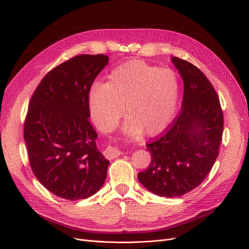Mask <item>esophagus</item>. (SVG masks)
<instances>
[{
    "label": "esophagus",
    "mask_w": 249,
    "mask_h": 249,
    "mask_svg": "<svg viewBox=\"0 0 249 249\" xmlns=\"http://www.w3.org/2000/svg\"><path fill=\"white\" fill-rule=\"evenodd\" d=\"M119 154H120V150L116 147H112V146H108L104 151V155L109 160L117 158Z\"/></svg>",
    "instance_id": "esophagus-1"
}]
</instances>
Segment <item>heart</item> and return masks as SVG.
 Returning <instances> with one entry per match:
<instances>
[{
	"instance_id": "b5f03b06",
	"label": "heart",
	"mask_w": 249,
	"mask_h": 249,
	"mask_svg": "<svg viewBox=\"0 0 249 249\" xmlns=\"http://www.w3.org/2000/svg\"><path fill=\"white\" fill-rule=\"evenodd\" d=\"M178 96L176 72L134 59L118 65L108 83L95 82L89 91L90 115L97 127L110 132L125 112L123 131L131 136L142 132L158 135L171 123Z\"/></svg>"
}]
</instances>
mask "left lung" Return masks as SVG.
Wrapping results in <instances>:
<instances>
[{
    "label": "left lung",
    "instance_id": "1",
    "mask_svg": "<svg viewBox=\"0 0 249 249\" xmlns=\"http://www.w3.org/2000/svg\"><path fill=\"white\" fill-rule=\"evenodd\" d=\"M184 81L179 114L159 139L147 144L151 161L138 179L160 197H180L197 188L219 154L223 113L215 89L191 62L172 57Z\"/></svg>",
    "mask_w": 249,
    "mask_h": 249
}]
</instances>
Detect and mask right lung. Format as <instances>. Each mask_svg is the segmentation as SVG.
I'll return each mask as SVG.
<instances>
[{
  "mask_svg": "<svg viewBox=\"0 0 249 249\" xmlns=\"http://www.w3.org/2000/svg\"><path fill=\"white\" fill-rule=\"evenodd\" d=\"M104 54H81L50 71L33 93L24 123L29 162L37 179L65 200L87 199L107 177L89 118V91L106 67Z\"/></svg>",
  "mask_w": 249,
  "mask_h": 249,
  "instance_id": "add662e5",
  "label": "right lung"
}]
</instances>
